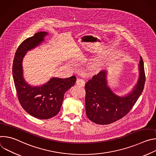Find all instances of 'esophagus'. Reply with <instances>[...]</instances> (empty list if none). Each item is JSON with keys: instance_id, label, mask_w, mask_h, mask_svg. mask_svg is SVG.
<instances>
[{"instance_id": "1", "label": "esophagus", "mask_w": 156, "mask_h": 156, "mask_svg": "<svg viewBox=\"0 0 156 156\" xmlns=\"http://www.w3.org/2000/svg\"><path fill=\"white\" fill-rule=\"evenodd\" d=\"M76 84L80 86H84L85 84V81L82 78H78L76 80Z\"/></svg>"}]
</instances>
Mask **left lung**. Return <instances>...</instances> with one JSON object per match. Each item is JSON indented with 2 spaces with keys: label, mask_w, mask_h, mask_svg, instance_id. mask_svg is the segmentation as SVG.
I'll use <instances>...</instances> for the list:
<instances>
[{
  "label": "left lung",
  "mask_w": 156,
  "mask_h": 156,
  "mask_svg": "<svg viewBox=\"0 0 156 156\" xmlns=\"http://www.w3.org/2000/svg\"><path fill=\"white\" fill-rule=\"evenodd\" d=\"M140 75L136 86L125 96L115 94L107 86L106 72H100L85 84V107L87 118L98 125H108L125 117L141 94L145 83L144 63L141 57Z\"/></svg>",
  "instance_id": "left-lung-1"
}]
</instances>
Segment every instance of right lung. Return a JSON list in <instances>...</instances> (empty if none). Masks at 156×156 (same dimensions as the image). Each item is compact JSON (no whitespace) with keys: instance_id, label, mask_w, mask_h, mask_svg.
Instances as JSON below:
<instances>
[{"instance_id":"right-lung-1","label":"right lung","mask_w":156,"mask_h":156,"mask_svg":"<svg viewBox=\"0 0 156 156\" xmlns=\"http://www.w3.org/2000/svg\"><path fill=\"white\" fill-rule=\"evenodd\" d=\"M47 34V32H39L22 42L15 52L12 66L14 84L21 107L31 116L42 120L51 119L59 112L65 93L75 84L76 80L75 76L52 78L40 86H33L25 81L22 67L23 58L27 51L41 44Z\"/></svg>"}]
</instances>
